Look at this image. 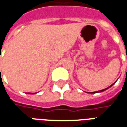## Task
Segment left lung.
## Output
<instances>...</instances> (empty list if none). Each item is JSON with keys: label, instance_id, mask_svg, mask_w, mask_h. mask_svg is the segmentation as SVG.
<instances>
[{"label": "left lung", "instance_id": "obj_1", "mask_svg": "<svg viewBox=\"0 0 127 127\" xmlns=\"http://www.w3.org/2000/svg\"><path fill=\"white\" fill-rule=\"evenodd\" d=\"M113 84H112V85H113ZM112 85H111V86H109V87H108V88H109V87H111V86H112ZM105 88V89H103V90H101V91H97V92H93V93H100V92H103V91H105V90H106V89H107V88Z\"/></svg>", "mask_w": 127, "mask_h": 127}]
</instances>
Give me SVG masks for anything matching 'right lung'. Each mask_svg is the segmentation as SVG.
Here are the masks:
<instances>
[{"label": "right lung", "mask_w": 127, "mask_h": 127, "mask_svg": "<svg viewBox=\"0 0 127 127\" xmlns=\"http://www.w3.org/2000/svg\"><path fill=\"white\" fill-rule=\"evenodd\" d=\"M29 94H31V93H29Z\"/></svg>", "instance_id": "right-lung-1"}]
</instances>
